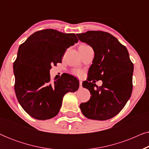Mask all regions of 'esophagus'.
Listing matches in <instances>:
<instances>
[{"label": "esophagus", "mask_w": 149, "mask_h": 149, "mask_svg": "<svg viewBox=\"0 0 149 149\" xmlns=\"http://www.w3.org/2000/svg\"><path fill=\"white\" fill-rule=\"evenodd\" d=\"M82 81H79V85H80V87H82Z\"/></svg>", "instance_id": "obj_1"}]
</instances>
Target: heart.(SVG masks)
<instances>
[{"label":"heart","instance_id":"b5f03b06","mask_svg":"<svg viewBox=\"0 0 149 149\" xmlns=\"http://www.w3.org/2000/svg\"><path fill=\"white\" fill-rule=\"evenodd\" d=\"M83 45H85V44H83ZM74 73L77 75V76H79V77H81V75L83 74V72L81 70H75Z\"/></svg>","mask_w":149,"mask_h":149}]
</instances>
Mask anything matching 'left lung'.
<instances>
[{"instance_id":"1","label":"left lung","mask_w":149,"mask_h":149,"mask_svg":"<svg viewBox=\"0 0 149 149\" xmlns=\"http://www.w3.org/2000/svg\"><path fill=\"white\" fill-rule=\"evenodd\" d=\"M77 36L94 52L89 77L103 81L100 87L87 81L83 83L91 95L89 101L80 104L81 112L90 119H111L123 109L132 95L134 64L129 53L117 38L108 32L87 31Z\"/></svg>"}]
</instances>
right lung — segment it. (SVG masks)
Returning a JSON list of instances; mask_svg holds the SVG:
<instances>
[{
  "label": "right lung",
  "mask_w": 149,
  "mask_h": 149,
  "mask_svg": "<svg viewBox=\"0 0 149 149\" xmlns=\"http://www.w3.org/2000/svg\"><path fill=\"white\" fill-rule=\"evenodd\" d=\"M78 41L74 34L45 29L34 32L20 45L13 64L14 88L19 104L34 119L54 117L64 95L79 89V81L72 75L52 81L49 73L52 65L62 62L67 48Z\"/></svg>",
  "instance_id": "1"
}]
</instances>
